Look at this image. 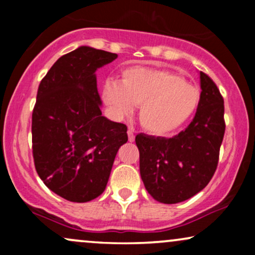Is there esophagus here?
Returning <instances> with one entry per match:
<instances>
[{
	"label": "esophagus",
	"instance_id": "esophagus-1",
	"mask_svg": "<svg viewBox=\"0 0 255 255\" xmlns=\"http://www.w3.org/2000/svg\"><path fill=\"white\" fill-rule=\"evenodd\" d=\"M128 140H129L130 142H133L134 140H135V136H134V133H133V130L131 129H128Z\"/></svg>",
	"mask_w": 255,
	"mask_h": 255
}]
</instances>
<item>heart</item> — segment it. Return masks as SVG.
I'll return each instance as SVG.
<instances>
[{"instance_id":"heart-1","label":"heart","mask_w":255,"mask_h":255,"mask_svg":"<svg viewBox=\"0 0 255 255\" xmlns=\"http://www.w3.org/2000/svg\"><path fill=\"white\" fill-rule=\"evenodd\" d=\"M103 99L116 118H124L140 105L139 120L146 131L168 136L192 118L200 103V90L177 73L148 67H129L120 83L107 80Z\"/></svg>"}]
</instances>
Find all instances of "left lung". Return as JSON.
<instances>
[{"instance_id":"left-lung-1","label":"left lung","mask_w":255,"mask_h":255,"mask_svg":"<svg viewBox=\"0 0 255 255\" xmlns=\"http://www.w3.org/2000/svg\"><path fill=\"white\" fill-rule=\"evenodd\" d=\"M200 103L186 129L169 137L137 134L140 175L154 200L177 204L210 182L223 141L224 101L212 79L200 72Z\"/></svg>"}]
</instances>
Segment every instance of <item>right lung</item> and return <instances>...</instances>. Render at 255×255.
<instances>
[{
  "instance_id": "obj_1",
  "label": "right lung",
  "mask_w": 255,
  "mask_h": 255,
  "mask_svg": "<svg viewBox=\"0 0 255 255\" xmlns=\"http://www.w3.org/2000/svg\"><path fill=\"white\" fill-rule=\"evenodd\" d=\"M113 52L79 46L61 56L38 87L32 150L44 184L66 200L86 203L104 192L127 127L102 116L96 71Z\"/></svg>"
}]
</instances>
